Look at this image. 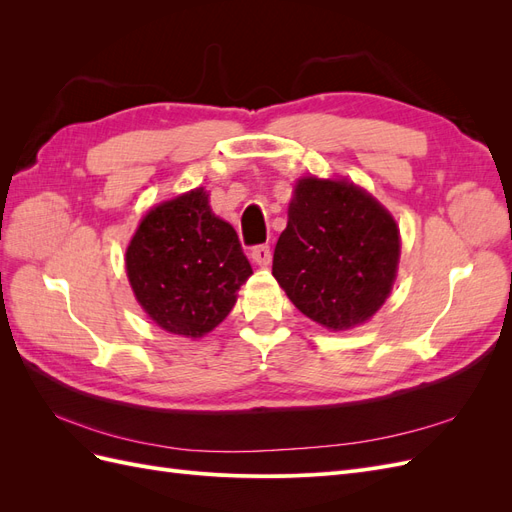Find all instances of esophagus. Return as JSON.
Listing matches in <instances>:
<instances>
[{"mask_svg": "<svg viewBox=\"0 0 512 512\" xmlns=\"http://www.w3.org/2000/svg\"><path fill=\"white\" fill-rule=\"evenodd\" d=\"M252 262H256L258 267H269L271 265V247L265 243V245H256L252 254H250Z\"/></svg>", "mask_w": 512, "mask_h": 512, "instance_id": "1", "label": "esophagus"}]
</instances>
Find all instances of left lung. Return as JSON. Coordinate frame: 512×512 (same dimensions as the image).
<instances>
[{
    "mask_svg": "<svg viewBox=\"0 0 512 512\" xmlns=\"http://www.w3.org/2000/svg\"><path fill=\"white\" fill-rule=\"evenodd\" d=\"M393 215L346 179L303 177L277 239L273 275L301 314L346 331L374 316L399 265Z\"/></svg>",
    "mask_w": 512,
    "mask_h": 512,
    "instance_id": "left-lung-1",
    "label": "left lung"
}]
</instances>
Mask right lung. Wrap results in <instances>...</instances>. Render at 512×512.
Here are the masks:
<instances>
[{"label":"right lung","mask_w":512,"mask_h":512,"mask_svg":"<svg viewBox=\"0 0 512 512\" xmlns=\"http://www.w3.org/2000/svg\"><path fill=\"white\" fill-rule=\"evenodd\" d=\"M126 271L136 301L160 329L196 339L230 314L252 265L235 228L196 188L145 215L126 250Z\"/></svg>","instance_id":"obj_1"}]
</instances>
